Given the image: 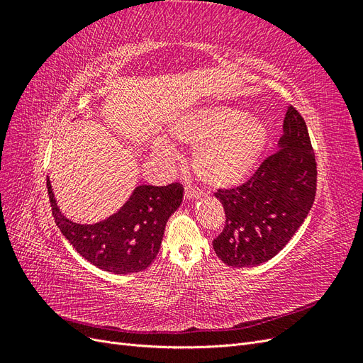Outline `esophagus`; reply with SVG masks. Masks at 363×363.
Wrapping results in <instances>:
<instances>
[{
  "instance_id": "esophagus-1",
  "label": "esophagus",
  "mask_w": 363,
  "mask_h": 363,
  "mask_svg": "<svg viewBox=\"0 0 363 363\" xmlns=\"http://www.w3.org/2000/svg\"><path fill=\"white\" fill-rule=\"evenodd\" d=\"M201 196V192L200 191H196L194 186H186L184 188V199L186 200H194V199H200Z\"/></svg>"
}]
</instances>
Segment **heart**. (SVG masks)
Instances as JSON below:
<instances>
[{
    "label": "heart",
    "instance_id": "b5f03b06",
    "mask_svg": "<svg viewBox=\"0 0 363 363\" xmlns=\"http://www.w3.org/2000/svg\"><path fill=\"white\" fill-rule=\"evenodd\" d=\"M172 133L186 144L199 147L194 168L212 188H230L250 177L268 142V128L259 118L221 106L179 119ZM155 150L162 156H175V148L167 139H157Z\"/></svg>",
    "mask_w": 363,
    "mask_h": 363
}]
</instances>
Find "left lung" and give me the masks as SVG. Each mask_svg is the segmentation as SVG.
I'll use <instances>...</instances> for the list:
<instances>
[{"label": "left lung", "mask_w": 363, "mask_h": 363, "mask_svg": "<svg viewBox=\"0 0 363 363\" xmlns=\"http://www.w3.org/2000/svg\"><path fill=\"white\" fill-rule=\"evenodd\" d=\"M316 194V162L303 116L289 107L279 150L244 184L218 189L225 225L213 248L225 265L256 267L286 245L304 223Z\"/></svg>", "instance_id": "left-lung-1"}]
</instances>
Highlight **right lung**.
<instances>
[{
    "mask_svg": "<svg viewBox=\"0 0 363 363\" xmlns=\"http://www.w3.org/2000/svg\"><path fill=\"white\" fill-rule=\"evenodd\" d=\"M54 221L69 244L92 265L112 274L147 269L156 259L169 216L183 200V186L140 184L104 221L79 224L65 216L47 179Z\"/></svg>",
    "mask_w": 363,
    "mask_h": 363,
    "instance_id": "1",
    "label": "right lung"
}]
</instances>
